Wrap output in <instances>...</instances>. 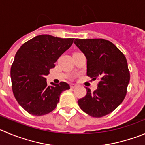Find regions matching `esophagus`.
<instances>
[{
  "mask_svg": "<svg viewBox=\"0 0 145 145\" xmlns=\"http://www.w3.org/2000/svg\"><path fill=\"white\" fill-rule=\"evenodd\" d=\"M76 85H75V84H71V88H76Z\"/></svg>",
  "mask_w": 145,
  "mask_h": 145,
  "instance_id": "34e87169",
  "label": "esophagus"
}]
</instances>
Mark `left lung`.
Masks as SVG:
<instances>
[{
    "instance_id": "obj_1",
    "label": "left lung",
    "mask_w": 145,
    "mask_h": 145,
    "mask_svg": "<svg viewBox=\"0 0 145 145\" xmlns=\"http://www.w3.org/2000/svg\"><path fill=\"white\" fill-rule=\"evenodd\" d=\"M74 42L86 57L87 76L99 80L93 92L86 87V95L78 100V105L92 117L106 116L127 93L130 81L127 59L115 44L104 39H76Z\"/></svg>"
}]
</instances>
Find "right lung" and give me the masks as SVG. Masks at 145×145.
I'll use <instances>...</instances> for the list:
<instances>
[{
    "instance_id": "add662e5",
    "label": "right lung",
    "mask_w": 145,
    "mask_h": 145,
    "mask_svg": "<svg viewBox=\"0 0 145 145\" xmlns=\"http://www.w3.org/2000/svg\"><path fill=\"white\" fill-rule=\"evenodd\" d=\"M74 40L38 35L24 43L17 52L10 69L12 92L29 114L40 116L54 110L61 92L70 88L66 82L49 86L45 77Z\"/></svg>"
}]
</instances>
